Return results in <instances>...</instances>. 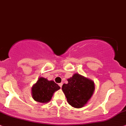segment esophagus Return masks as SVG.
<instances>
[{
	"label": "esophagus",
	"instance_id": "1",
	"mask_svg": "<svg viewBox=\"0 0 126 126\" xmlns=\"http://www.w3.org/2000/svg\"><path fill=\"white\" fill-rule=\"evenodd\" d=\"M62 85H63V83L62 82H61V83H59V86L60 88H62Z\"/></svg>",
	"mask_w": 126,
	"mask_h": 126
}]
</instances>
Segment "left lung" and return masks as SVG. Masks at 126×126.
<instances>
[{
	"instance_id": "8db88e82",
	"label": "left lung",
	"mask_w": 126,
	"mask_h": 126,
	"mask_svg": "<svg viewBox=\"0 0 126 126\" xmlns=\"http://www.w3.org/2000/svg\"><path fill=\"white\" fill-rule=\"evenodd\" d=\"M67 81L68 83L63 85L62 89L68 103L74 108H82L93 95L95 89L94 82L77 73L67 79Z\"/></svg>"
}]
</instances>
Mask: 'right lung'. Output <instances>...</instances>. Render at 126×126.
<instances>
[{
  "label": "right lung",
  "mask_w": 126,
  "mask_h": 126,
  "mask_svg": "<svg viewBox=\"0 0 126 126\" xmlns=\"http://www.w3.org/2000/svg\"><path fill=\"white\" fill-rule=\"evenodd\" d=\"M60 88L53 80H48L43 77H40L32 88V97L36 101L47 103L51 100L54 92Z\"/></svg>",
  "instance_id": "obj_1"
}]
</instances>
